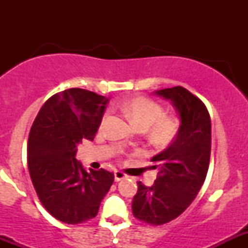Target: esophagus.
Here are the masks:
<instances>
[{
  "mask_svg": "<svg viewBox=\"0 0 248 248\" xmlns=\"http://www.w3.org/2000/svg\"><path fill=\"white\" fill-rule=\"evenodd\" d=\"M114 176H115V181H121V180L126 179L127 175L121 170H115L114 171Z\"/></svg>",
  "mask_w": 248,
  "mask_h": 248,
  "instance_id": "34e87169",
  "label": "esophagus"
}]
</instances>
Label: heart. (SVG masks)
Wrapping results in <instances>:
<instances>
[{"label":"heart","mask_w":248,"mask_h":248,"mask_svg":"<svg viewBox=\"0 0 248 248\" xmlns=\"http://www.w3.org/2000/svg\"><path fill=\"white\" fill-rule=\"evenodd\" d=\"M121 109L139 128L149 127L150 136L159 142H168L176 136L180 122L172 115H164L158 102L142 96L132 97L121 103ZM104 115L102 122H106Z\"/></svg>","instance_id":"heart-1"}]
</instances>
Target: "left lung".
Segmentation results:
<instances>
[{
	"mask_svg": "<svg viewBox=\"0 0 248 248\" xmlns=\"http://www.w3.org/2000/svg\"><path fill=\"white\" fill-rule=\"evenodd\" d=\"M155 93L171 102L180 127L171 144L151 158L158 175L151 187L138 182L132 211L139 221L161 226L179 217L201 191L211 154V120L205 104L182 86Z\"/></svg>",
	"mask_w": 248,
	"mask_h": 248,
	"instance_id": "obj_1",
	"label": "left lung"
}]
</instances>
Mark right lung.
I'll list each match as a JSON object with an SVG mask.
<instances>
[{"instance_id":"obj_1","label":"right lung","mask_w":248,"mask_h":248,"mask_svg":"<svg viewBox=\"0 0 248 248\" xmlns=\"http://www.w3.org/2000/svg\"><path fill=\"white\" fill-rule=\"evenodd\" d=\"M108 98L84 89L50 97L31 127L27 142L30 176L39 201L51 216L78 224L96 217L114 182L104 169L86 171L76 155L78 144L93 140Z\"/></svg>"}]
</instances>
